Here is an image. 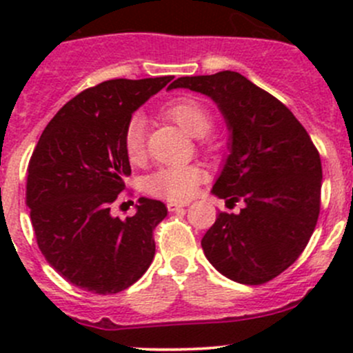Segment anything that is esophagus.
<instances>
[{
    "label": "esophagus",
    "mask_w": 353,
    "mask_h": 353,
    "mask_svg": "<svg viewBox=\"0 0 353 353\" xmlns=\"http://www.w3.org/2000/svg\"><path fill=\"white\" fill-rule=\"evenodd\" d=\"M184 206H188L186 203H177V201L167 203V210H169V212H179V210H183Z\"/></svg>",
    "instance_id": "obj_1"
}]
</instances>
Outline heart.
Masks as SVG:
<instances>
[{
	"label": "heart",
	"mask_w": 353,
	"mask_h": 353,
	"mask_svg": "<svg viewBox=\"0 0 353 353\" xmlns=\"http://www.w3.org/2000/svg\"><path fill=\"white\" fill-rule=\"evenodd\" d=\"M165 116L172 119L183 131L191 137H205L212 128V116L203 104L193 99H181L165 109ZM124 152L131 162H138L145 152V117L134 114L126 124L123 137ZM205 179L198 165L165 167L145 179V190L154 196L184 201L191 198Z\"/></svg>",
	"instance_id": "1"
}]
</instances>
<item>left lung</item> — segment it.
Returning a JSON list of instances; mask_svg holds the SVG:
<instances>
[{"label": "left lung", "mask_w": 353, "mask_h": 353, "mask_svg": "<svg viewBox=\"0 0 353 353\" xmlns=\"http://www.w3.org/2000/svg\"><path fill=\"white\" fill-rule=\"evenodd\" d=\"M188 88L216 104L229 130V155L212 194L239 213H219L201 248L216 272L259 285L301 256L321 205V159L307 131L279 99L237 71L181 77Z\"/></svg>", "instance_id": "8db88e82"}]
</instances>
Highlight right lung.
Masks as SVG:
<instances>
[{
  "label": "right lung",
  "mask_w": 353,
  "mask_h": 353,
  "mask_svg": "<svg viewBox=\"0 0 353 353\" xmlns=\"http://www.w3.org/2000/svg\"><path fill=\"white\" fill-rule=\"evenodd\" d=\"M172 77L108 80L78 94L42 131L28 162L27 206L46 261L73 285L117 294L141 279L155 256L159 199L140 198L121 220L110 203L131 174L128 121Z\"/></svg>",
  "instance_id": "obj_1"
}]
</instances>
